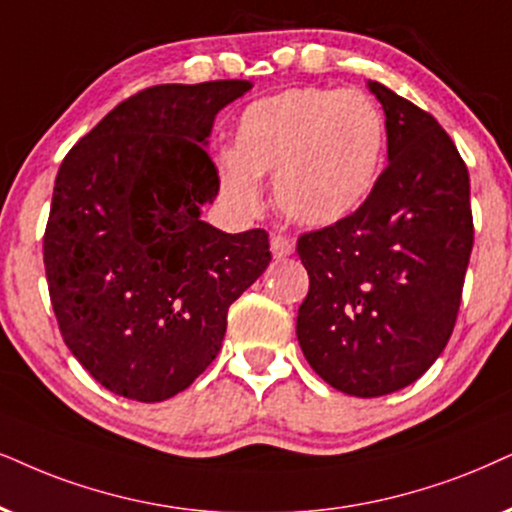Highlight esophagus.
Masks as SVG:
<instances>
[{"instance_id":"34e87169","label":"esophagus","mask_w":512,"mask_h":512,"mask_svg":"<svg viewBox=\"0 0 512 512\" xmlns=\"http://www.w3.org/2000/svg\"><path fill=\"white\" fill-rule=\"evenodd\" d=\"M293 250H295L293 238L286 236V234H271V252H274L276 260H281V257H288Z\"/></svg>"}]
</instances>
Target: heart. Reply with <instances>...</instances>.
Here are the masks:
<instances>
[{"label": "heart", "instance_id": "obj_1", "mask_svg": "<svg viewBox=\"0 0 512 512\" xmlns=\"http://www.w3.org/2000/svg\"><path fill=\"white\" fill-rule=\"evenodd\" d=\"M385 118L354 89L295 87L250 103L234 148L217 158L226 203L250 217L262 210L260 177L274 174V200L288 219L331 226L371 196L385 163Z\"/></svg>", "mask_w": 512, "mask_h": 512}]
</instances>
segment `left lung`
Segmentation results:
<instances>
[{"mask_svg":"<svg viewBox=\"0 0 512 512\" xmlns=\"http://www.w3.org/2000/svg\"><path fill=\"white\" fill-rule=\"evenodd\" d=\"M368 87L383 103L390 163L354 215L297 238L309 274L297 340L335 390L383 397L444 352L475 229L468 167L449 134L385 84Z\"/></svg>","mask_w":512,"mask_h":512,"instance_id":"left-lung-1","label":"left lung"}]
</instances>
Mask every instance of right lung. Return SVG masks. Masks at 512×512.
<instances>
[{
	"mask_svg": "<svg viewBox=\"0 0 512 512\" xmlns=\"http://www.w3.org/2000/svg\"><path fill=\"white\" fill-rule=\"evenodd\" d=\"M248 80L155 84L120 101L58 167L44 269L75 359L120 397L170 399L212 364L226 312L269 267V234L200 219L219 174L215 115Z\"/></svg>",
	"mask_w": 512,
	"mask_h": 512,
	"instance_id": "obj_1",
	"label": "right lung"
}]
</instances>
